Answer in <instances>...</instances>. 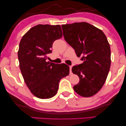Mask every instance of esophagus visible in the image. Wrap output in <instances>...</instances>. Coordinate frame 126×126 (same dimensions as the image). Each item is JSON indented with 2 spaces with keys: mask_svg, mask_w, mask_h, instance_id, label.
<instances>
[{
  "mask_svg": "<svg viewBox=\"0 0 126 126\" xmlns=\"http://www.w3.org/2000/svg\"><path fill=\"white\" fill-rule=\"evenodd\" d=\"M72 66H69V69H70V74H72Z\"/></svg>",
  "mask_w": 126,
  "mask_h": 126,
  "instance_id": "obj_1",
  "label": "esophagus"
}]
</instances>
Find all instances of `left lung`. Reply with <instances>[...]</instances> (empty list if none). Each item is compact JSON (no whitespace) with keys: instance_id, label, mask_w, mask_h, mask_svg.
I'll return each instance as SVG.
<instances>
[{"instance_id":"1","label":"left lung","mask_w":126,"mask_h":126,"mask_svg":"<svg viewBox=\"0 0 126 126\" xmlns=\"http://www.w3.org/2000/svg\"><path fill=\"white\" fill-rule=\"evenodd\" d=\"M64 39L84 61L72 71L80 81L73 87L83 97H91L99 92L106 82L111 66V49L106 35L87 22L61 26Z\"/></svg>"}]
</instances>
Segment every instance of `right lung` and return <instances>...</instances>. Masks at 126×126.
<instances>
[{
	"mask_svg": "<svg viewBox=\"0 0 126 126\" xmlns=\"http://www.w3.org/2000/svg\"><path fill=\"white\" fill-rule=\"evenodd\" d=\"M62 37L60 25H38L19 43L18 57L22 76L31 92L39 99L56 95L60 80L69 74L68 65L46 62L54 41Z\"/></svg>",
	"mask_w": 126,
	"mask_h": 126,
	"instance_id": "1",
	"label": "right lung"
}]
</instances>
